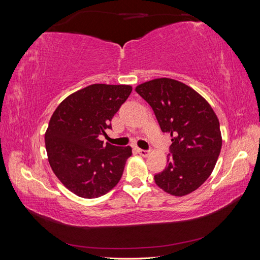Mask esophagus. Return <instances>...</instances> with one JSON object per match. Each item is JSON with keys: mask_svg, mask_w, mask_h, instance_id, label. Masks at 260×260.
<instances>
[{"mask_svg": "<svg viewBox=\"0 0 260 260\" xmlns=\"http://www.w3.org/2000/svg\"><path fill=\"white\" fill-rule=\"evenodd\" d=\"M138 152H139V154H140L141 156H144V157L147 156L148 153H149V151H146V149H142V148H139Z\"/></svg>", "mask_w": 260, "mask_h": 260, "instance_id": "34e87169", "label": "esophagus"}]
</instances>
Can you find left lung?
I'll return each instance as SVG.
<instances>
[{
  "label": "left lung",
  "mask_w": 260,
  "mask_h": 260,
  "mask_svg": "<svg viewBox=\"0 0 260 260\" xmlns=\"http://www.w3.org/2000/svg\"><path fill=\"white\" fill-rule=\"evenodd\" d=\"M136 91L152 107L171 145L167 166L154 176L165 192L183 196L199 188L215 168L222 140L219 120L207 101L186 84L159 78Z\"/></svg>",
  "instance_id": "1"
}]
</instances>
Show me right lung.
Here are the masks:
<instances>
[{"mask_svg":"<svg viewBox=\"0 0 260 260\" xmlns=\"http://www.w3.org/2000/svg\"><path fill=\"white\" fill-rule=\"evenodd\" d=\"M130 85L95 83L66 98L55 109L45 132V147L53 172L69 191L96 199L119 182L130 146L103 144L100 140L129 98Z\"/></svg>","mask_w":260,"mask_h":260,"instance_id":"obj_1","label":"right lung"}]
</instances>
